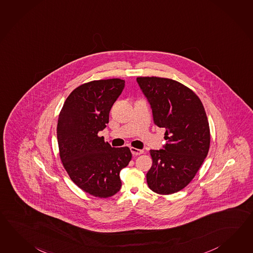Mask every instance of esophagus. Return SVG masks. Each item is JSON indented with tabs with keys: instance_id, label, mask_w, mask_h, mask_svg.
<instances>
[{
	"instance_id": "obj_1",
	"label": "esophagus",
	"mask_w": 253,
	"mask_h": 253,
	"mask_svg": "<svg viewBox=\"0 0 253 253\" xmlns=\"http://www.w3.org/2000/svg\"><path fill=\"white\" fill-rule=\"evenodd\" d=\"M130 150H131V153H132L133 156H138V155H141L144 153V150L135 148V147H130Z\"/></svg>"
}]
</instances>
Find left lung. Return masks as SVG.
Returning a JSON list of instances; mask_svg holds the SVG:
<instances>
[{
	"label": "left lung",
	"mask_w": 253,
	"mask_h": 253,
	"mask_svg": "<svg viewBox=\"0 0 253 253\" xmlns=\"http://www.w3.org/2000/svg\"><path fill=\"white\" fill-rule=\"evenodd\" d=\"M152 108L156 126L166 129L164 149L150 150L149 188L160 195L176 193L194 178L209 153L211 132L199 96L181 83L169 78H136Z\"/></svg>",
	"instance_id": "1"
}]
</instances>
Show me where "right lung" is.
<instances>
[{
  "label": "right lung",
  "instance_id": "obj_1",
  "mask_svg": "<svg viewBox=\"0 0 253 253\" xmlns=\"http://www.w3.org/2000/svg\"><path fill=\"white\" fill-rule=\"evenodd\" d=\"M125 87L119 78L83 84L66 98L59 114V155L72 181L88 194L106 199L121 188L120 171L132 159L127 147H112L98 132Z\"/></svg>",
  "mask_w": 253,
  "mask_h": 253
}]
</instances>
